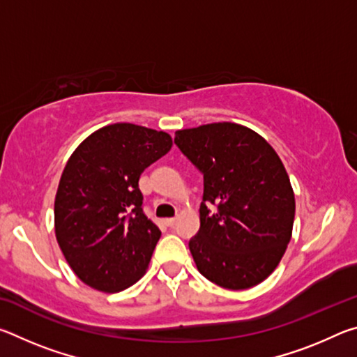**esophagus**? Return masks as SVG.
Masks as SVG:
<instances>
[{
  "instance_id": "34e87169",
  "label": "esophagus",
  "mask_w": 357,
  "mask_h": 357,
  "mask_svg": "<svg viewBox=\"0 0 357 357\" xmlns=\"http://www.w3.org/2000/svg\"><path fill=\"white\" fill-rule=\"evenodd\" d=\"M176 217H172V219H165V223H167V225L168 227H174V225H176Z\"/></svg>"
}]
</instances>
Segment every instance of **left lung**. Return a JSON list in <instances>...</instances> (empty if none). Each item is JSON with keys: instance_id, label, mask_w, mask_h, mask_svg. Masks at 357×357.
Returning <instances> with one entry per match:
<instances>
[{"instance_id": "obj_1", "label": "left lung", "mask_w": 357, "mask_h": 357, "mask_svg": "<svg viewBox=\"0 0 357 357\" xmlns=\"http://www.w3.org/2000/svg\"><path fill=\"white\" fill-rule=\"evenodd\" d=\"M174 143L203 173L200 229L189 241L197 269L227 289L261 283L279 266L293 233L294 192L280 157L261 135L236 123L176 130Z\"/></svg>"}]
</instances>
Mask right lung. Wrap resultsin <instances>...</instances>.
<instances>
[{
    "label": "right lung",
    "instance_id": "right-lung-1",
    "mask_svg": "<svg viewBox=\"0 0 357 357\" xmlns=\"http://www.w3.org/2000/svg\"><path fill=\"white\" fill-rule=\"evenodd\" d=\"M172 146L164 130L116 123L69 157L55 197V234L84 285L118 293L146 273L160 229L143 214L138 179Z\"/></svg>",
    "mask_w": 357,
    "mask_h": 357
}]
</instances>
